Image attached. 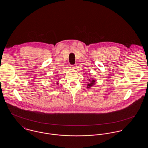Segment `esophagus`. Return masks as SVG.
I'll use <instances>...</instances> for the list:
<instances>
[{"label":"esophagus","mask_w":148,"mask_h":148,"mask_svg":"<svg viewBox=\"0 0 148 148\" xmlns=\"http://www.w3.org/2000/svg\"><path fill=\"white\" fill-rule=\"evenodd\" d=\"M75 66L74 65H71V69H74V68H75Z\"/></svg>","instance_id":"obj_1"}]
</instances>
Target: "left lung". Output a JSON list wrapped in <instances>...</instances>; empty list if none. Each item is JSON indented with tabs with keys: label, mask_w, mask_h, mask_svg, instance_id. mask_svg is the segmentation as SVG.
I'll use <instances>...</instances> for the list:
<instances>
[{
	"label": "left lung",
	"mask_w": 148,
	"mask_h": 148,
	"mask_svg": "<svg viewBox=\"0 0 148 148\" xmlns=\"http://www.w3.org/2000/svg\"><path fill=\"white\" fill-rule=\"evenodd\" d=\"M88 79V80H89V82L87 83V88H90L95 84L96 80H94L93 78H92V79Z\"/></svg>",
	"instance_id": "1"
}]
</instances>
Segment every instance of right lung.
I'll use <instances>...</instances> for the list:
<instances>
[{
  "mask_svg": "<svg viewBox=\"0 0 148 148\" xmlns=\"http://www.w3.org/2000/svg\"><path fill=\"white\" fill-rule=\"evenodd\" d=\"M57 84H58V83H57Z\"/></svg>",
  "mask_w": 148,
  "mask_h": 148,
  "instance_id": "1",
  "label": "right lung"
}]
</instances>
